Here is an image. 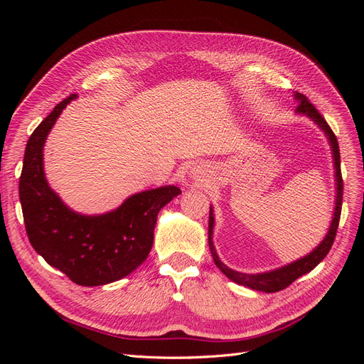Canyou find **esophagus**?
Returning a JSON list of instances; mask_svg holds the SVG:
<instances>
[{
    "mask_svg": "<svg viewBox=\"0 0 364 364\" xmlns=\"http://www.w3.org/2000/svg\"><path fill=\"white\" fill-rule=\"evenodd\" d=\"M193 178H194L196 181H199V182H205L203 173L200 171V168H193Z\"/></svg>",
    "mask_w": 364,
    "mask_h": 364,
    "instance_id": "34e87169",
    "label": "esophagus"
}]
</instances>
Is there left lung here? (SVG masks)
<instances>
[{"instance_id":"obj_1","label":"left lung","mask_w":364,"mask_h":364,"mask_svg":"<svg viewBox=\"0 0 364 364\" xmlns=\"http://www.w3.org/2000/svg\"><path fill=\"white\" fill-rule=\"evenodd\" d=\"M294 98L299 105L296 107L297 114H302L310 117L314 123L321 127L325 135L329 139V146H331L333 150V159H334V168H336V208H334V217L331 226H329L328 232L325 235V238L322 240V243L318 245L313 252L308 253L304 258L296 259L287 266L279 267L277 270H270V272H264V273H240L235 272L232 269H229L228 266L220 261L214 243H213V230H214V211L213 208H209V223H208V243H209V249H211L213 258L215 266L223 272L225 277H228L230 281H234L240 285H245V287H249L252 290H258V291H264V293H274V291H281L284 289H287L291 282H294L297 278L302 277V274L311 272L318 262H321L326 253L331 249L334 240H336V234H337V228H338V222H340V213H341V200H343V179H341V171H340V150H338V142L337 138L334 135V132L331 130V127L328 126V123L325 121V118L318 114L317 109L308 102V98L299 92L294 94Z\"/></svg>"}]
</instances>
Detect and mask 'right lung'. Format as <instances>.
Instances as JSON below:
<instances>
[{
  "mask_svg": "<svg viewBox=\"0 0 364 364\" xmlns=\"http://www.w3.org/2000/svg\"><path fill=\"white\" fill-rule=\"evenodd\" d=\"M75 94L62 100L27 141L19 200L30 243L50 266L79 285L118 281L146 261L158 213L182 191L174 185L130 196L111 213L83 215L54 193L43 173V144Z\"/></svg>",
  "mask_w": 364,
  "mask_h": 364,
  "instance_id": "obj_1",
  "label": "right lung"
}]
</instances>
